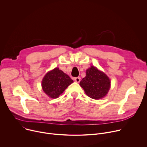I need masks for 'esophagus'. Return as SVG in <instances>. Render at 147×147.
I'll use <instances>...</instances> for the list:
<instances>
[{"label":"esophagus","mask_w":147,"mask_h":147,"mask_svg":"<svg viewBox=\"0 0 147 147\" xmlns=\"http://www.w3.org/2000/svg\"><path fill=\"white\" fill-rule=\"evenodd\" d=\"M80 80H81L80 77H75L74 78V81L77 82H79L80 81Z\"/></svg>","instance_id":"esophagus-1"}]
</instances>
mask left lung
Segmentation results:
<instances>
[{
    "label": "left lung",
    "instance_id": "obj_1",
    "mask_svg": "<svg viewBox=\"0 0 147 147\" xmlns=\"http://www.w3.org/2000/svg\"><path fill=\"white\" fill-rule=\"evenodd\" d=\"M80 85L87 95L94 99H99L108 92L111 81L104 73L91 66L86 71V76L80 81Z\"/></svg>",
    "mask_w": 147,
    "mask_h": 147
}]
</instances>
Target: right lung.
I'll return each instance as SVG.
<instances>
[{
	"label": "right lung",
	"mask_w": 147,
	"mask_h": 147,
	"mask_svg": "<svg viewBox=\"0 0 147 147\" xmlns=\"http://www.w3.org/2000/svg\"><path fill=\"white\" fill-rule=\"evenodd\" d=\"M73 82V80L68 75L59 68H55L45 76L42 81V87L50 98H57Z\"/></svg>",
	"instance_id": "obj_1"
}]
</instances>
